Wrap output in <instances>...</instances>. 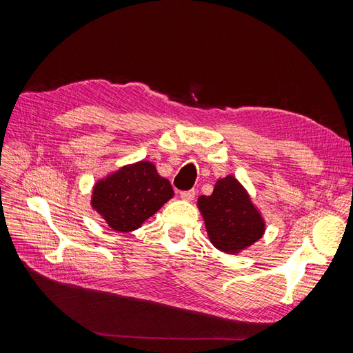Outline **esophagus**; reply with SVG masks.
<instances>
[{"label": "esophagus", "instance_id": "obj_1", "mask_svg": "<svg viewBox=\"0 0 353 353\" xmlns=\"http://www.w3.org/2000/svg\"><path fill=\"white\" fill-rule=\"evenodd\" d=\"M179 196L182 199H187V201H192L194 196H195V191L194 190H188V191H181L179 192Z\"/></svg>", "mask_w": 353, "mask_h": 353}]
</instances>
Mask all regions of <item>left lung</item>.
I'll return each instance as SVG.
<instances>
[{
  "mask_svg": "<svg viewBox=\"0 0 353 353\" xmlns=\"http://www.w3.org/2000/svg\"><path fill=\"white\" fill-rule=\"evenodd\" d=\"M208 237L221 251H237L256 243L264 232V221L248 194L232 175L216 181L210 196H199Z\"/></svg>",
  "mask_w": 353,
  "mask_h": 353,
  "instance_id": "left-lung-1",
  "label": "left lung"
}]
</instances>
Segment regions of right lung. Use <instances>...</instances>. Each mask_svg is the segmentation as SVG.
<instances>
[{"label": "right lung", "mask_w": 353, "mask_h": 353, "mask_svg": "<svg viewBox=\"0 0 353 353\" xmlns=\"http://www.w3.org/2000/svg\"><path fill=\"white\" fill-rule=\"evenodd\" d=\"M172 195L170 181L159 176L154 163L142 161L99 181L92 205L110 228L128 232L139 228Z\"/></svg>", "instance_id": "add662e5"}]
</instances>
